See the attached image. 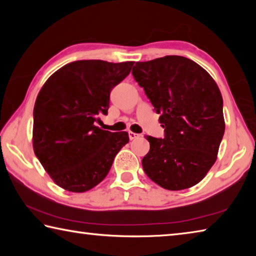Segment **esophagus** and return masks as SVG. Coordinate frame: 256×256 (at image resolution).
Instances as JSON below:
<instances>
[{
	"mask_svg": "<svg viewBox=\"0 0 256 256\" xmlns=\"http://www.w3.org/2000/svg\"><path fill=\"white\" fill-rule=\"evenodd\" d=\"M138 136H140V134L134 133V132H131V131L128 132V138H130V140H134V138H138Z\"/></svg>",
	"mask_w": 256,
	"mask_h": 256,
	"instance_id": "1",
	"label": "esophagus"
}]
</instances>
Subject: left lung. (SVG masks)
<instances>
[{
  "label": "left lung",
  "mask_w": 256,
  "mask_h": 256,
  "mask_svg": "<svg viewBox=\"0 0 256 256\" xmlns=\"http://www.w3.org/2000/svg\"><path fill=\"white\" fill-rule=\"evenodd\" d=\"M132 74L152 104L164 136H146L142 167L162 188L180 190L202 180L224 133L222 97L211 76L183 56L136 62Z\"/></svg>",
  "instance_id": "obj_1"
}]
</instances>
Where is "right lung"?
<instances>
[{
	"mask_svg": "<svg viewBox=\"0 0 256 256\" xmlns=\"http://www.w3.org/2000/svg\"><path fill=\"white\" fill-rule=\"evenodd\" d=\"M133 64L76 60L42 86L34 107V151L60 188L76 193L92 190L128 142L126 132L105 131L96 122L107 115L112 89Z\"/></svg>",
	"mask_w": 256,
	"mask_h": 256,
	"instance_id": "1",
	"label": "right lung"
}]
</instances>
